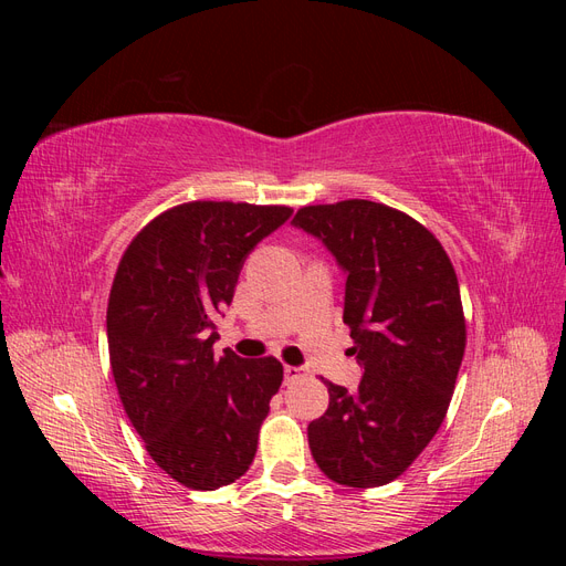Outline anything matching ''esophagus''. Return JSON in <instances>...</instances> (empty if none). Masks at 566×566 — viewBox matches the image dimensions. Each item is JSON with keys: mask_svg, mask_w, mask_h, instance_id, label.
<instances>
[{"mask_svg": "<svg viewBox=\"0 0 566 566\" xmlns=\"http://www.w3.org/2000/svg\"><path fill=\"white\" fill-rule=\"evenodd\" d=\"M283 373H285V382H295V380H300L306 375V370L300 368V366H285Z\"/></svg>", "mask_w": 566, "mask_h": 566, "instance_id": "esophagus-1", "label": "esophagus"}]
</instances>
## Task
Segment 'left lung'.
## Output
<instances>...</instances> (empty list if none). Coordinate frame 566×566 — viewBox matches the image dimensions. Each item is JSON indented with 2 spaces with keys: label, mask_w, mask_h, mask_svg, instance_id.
<instances>
[{
  "label": "left lung",
  "mask_w": 566,
  "mask_h": 566,
  "mask_svg": "<svg viewBox=\"0 0 566 566\" xmlns=\"http://www.w3.org/2000/svg\"><path fill=\"white\" fill-rule=\"evenodd\" d=\"M293 224L347 271L342 321L364 366L354 391L325 380L331 403L310 424L312 455L342 486H385L447 418L468 342L455 269L432 231L382 202L306 205Z\"/></svg>",
  "instance_id": "left-lung-1"
}]
</instances>
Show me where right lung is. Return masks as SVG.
Returning <instances> with one entry per match:
<instances>
[{
	"mask_svg": "<svg viewBox=\"0 0 566 566\" xmlns=\"http://www.w3.org/2000/svg\"><path fill=\"white\" fill-rule=\"evenodd\" d=\"M293 214L285 205L193 200L132 238L117 264L106 331L119 401L156 465L214 491L252 465L279 358L217 356L214 318L250 250Z\"/></svg>",
	"mask_w": 566,
	"mask_h": 566,
	"instance_id": "add662e5",
	"label": "right lung"
}]
</instances>
